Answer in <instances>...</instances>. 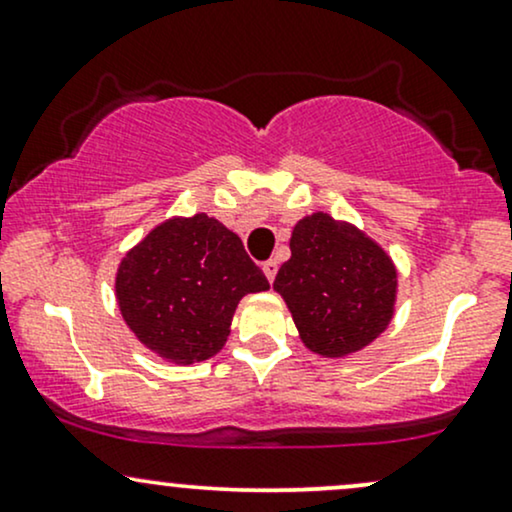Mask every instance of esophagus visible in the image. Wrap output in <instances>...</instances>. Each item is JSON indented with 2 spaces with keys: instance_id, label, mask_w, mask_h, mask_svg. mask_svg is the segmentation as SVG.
Instances as JSON below:
<instances>
[{
  "instance_id": "34e87169",
  "label": "esophagus",
  "mask_w": 512,
  "mask_h": 512,
  "mask_svg": "<svg viewBox=\"0 0 512 512\" xmlns=\"http://www.w3.org/2000/svg\"><path fill=\"white\" fill-rule=\"evenodd\" d=\"M262 272H264V276H267V281L272 283L276 279V272H279V262H276V260L264 262L262 264Z\"/></svg>"
}]
</instances>
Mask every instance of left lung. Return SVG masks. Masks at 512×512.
<instances>
[{
	"label": "left lung",
	"instance_id": "1",
	"mask_svg": "<svg viewBox=\"0 0 512 512\" xmlns=\"http://www.w3.org/2000/svg\"><path fill=\"white\" fill-rule=\"evenodd\" d=\"M274 291L312 353L343 357L391 324L398 272L365 231L315 212L293 226L291 260L281 264Z\"/></svg>",
	"mask_w": 512,
	"mask_h": 512
}]
</instances>
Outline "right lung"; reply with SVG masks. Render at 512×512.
Masks as SVG:
<instances>
[{
  "label": "right lung",
  "instance_id": "obj_1",
  "mask_svg": "<svg viewBox=\"0 0 512 512\" xmlns=\"http://www.w3.org/2000/svg\"><path fill=\"white\" fill-rule=\"evenodd\" d=\"M114 288L123 322L147 350L193 365L224 348L240 298L269 281L236 233L195 214L162 221L128 250Z\"/></svg>",
  "mask_w": 512,
  "mask_h": 512
}]
</instances>
